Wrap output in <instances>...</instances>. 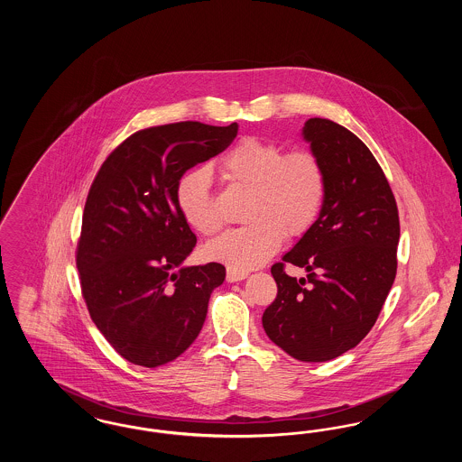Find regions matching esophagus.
Here are the masks:
<instances>
[{"label":"esophagus","instance_id":"1","mask_svg":"<svg viewBox=\"0 0 462 462\" xmlns=\"http://www.w3.org/2000/svg\"><path fill=\"white\" fill-rule=\"evenodd\" d=\"M247 272H241V270H234V268H228L226 270V281L228 282H239V281H244V279H247Z\"/></svg>","mask_w":462,"mask_h":462}]
</instances>
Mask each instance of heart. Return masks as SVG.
<instances>
[{
    "label": "heart",
    "instance_id": "1",
    "mask_svg": "<svg viewBox=\"0 0 462 462\" xmlns=\"http://www.w3.org/2000/svg\"><path fill=\"white\" fill-rule=\"evenodd\" d=\"M221 176L249 190L239 228H230L204 249L208 260L234 270L263 264L284 241L307 234L326 199V175L320 161L307 151L284 155L279 143L256 136L242 138L220 161ZM178 209L196 232L213 236L220 218L211 194V175L200 168L183 176L176 187Z\"/></svg>",
    "mask_w": 462,
    "mask_h": 462
}]
</instances>
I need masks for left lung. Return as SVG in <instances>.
<instances>
[{"mask_svg":"<svg viewBox=\"0 0 462 462\" xmlns=\"http://www.w3.org/2000/svg\"><path fill=\"white\" fill-rule=\"evenodd\" d=\"M301 136L322 164L326 199L313 226L272 266L279 292L262 320L292 358L328 362L373 329L395 281L400 221L390 183L356 134L311 117ZM284 263L305 267L308 279L289 278Z\"/></svg>","mask_w":462,"mask_h":462,"instance_id":"8db88e82","label":"left lung"}]
</instances>
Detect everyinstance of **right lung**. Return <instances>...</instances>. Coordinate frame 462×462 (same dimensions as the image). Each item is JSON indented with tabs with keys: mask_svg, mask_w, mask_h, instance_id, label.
Segmentation results:
<instances>
[{
	"mask_svg": "<svg viewBox=\"0 0 462 462\" xmlns=\"http://www.w3.org/2000/svg\"><path fill=\"white\" fill-rule=\"evenodd\" d=\"M237 130V123L185 121L136 132L91 183L76 256L83 298L95 326L132 364L152 369L185 352L225 281L223 264H183L198 239L178 209L176 187Z\"/></svg>",
	"mask_w": 462,
	"mask_h": 462,
	"instance_id": "obj_1",
	"label": "right lung"
}]
</instances>
